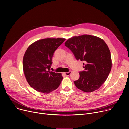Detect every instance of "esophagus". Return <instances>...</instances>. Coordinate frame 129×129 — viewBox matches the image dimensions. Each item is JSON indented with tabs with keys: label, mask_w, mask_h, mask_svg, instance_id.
I'll return each instance as SVG.
<instances>
[{
	"label": "esophagus",
	"mask_w": 129,
	"mask_h": 129,
	"mask_svg": "<svg viewBox=\"0 0 129 129\" xmlns=\"http://www.w3.org/2000/svg\"><path fill=\"white\" fill-rule=\"evenodd\" d=\"M72 73V72L71 71H69V72H66V73H64V74L66 75H67V76H69L70 74H71V73Z\"/></svg>",
	"instance_id": "obj_1"
}]
</instances>
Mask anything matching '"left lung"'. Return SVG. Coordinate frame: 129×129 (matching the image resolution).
Here are the masks:
<instances>
[{
    "mask_svg": "<svg viewBox=\"0 0 129 129\" xmlns=\"http://www.w3.org/2000/svg\"><path fill=\"white\" fill-rule=\"evenodd\" d=\"M64 44L77 60L85 63V71L80 72L79 79L74 81L77 88L86 92L99 89L106 80L112 67L110 51L104 41L83 35L69 38Z\"/></svg>",
    "mask_w": 129,
    "mask_h": 129,
    "instance_id": "8db88e82",
    "label": "left lung"
}]
</instances>
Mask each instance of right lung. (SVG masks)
<instances>
[{"mask_svg":"<svg viewBox=\"0 0 129 129\" xmlns=\"http://www.w3.org/2000/svg\"><path fill=\"white\" fill-rule=\"evenodd\" d=\"M66 39L47 38L38 40L27 48L23 59L25 78L34 89L48 93L56 89L63 79L61 73L50 71L54 51Z\"/></svg>","mask_w":129,"mask_h":129,"instance_id":"obj_1","label":"right lung"}]
</instances>
